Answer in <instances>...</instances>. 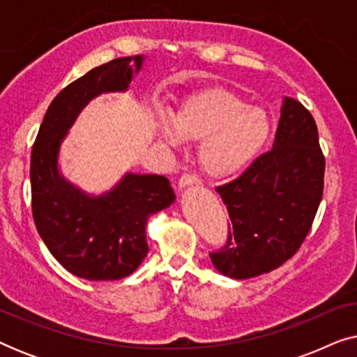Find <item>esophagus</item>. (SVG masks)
<instances>
[{
  "label": "esophagus",
  "instance_id": "34e87169",
  "mask_svg": "<svg viewBox=\"0 0 357 357\" xmlns=\"http://www.w3.org/2000/svg\"><path fill=\"white\" fill-rule=\"evenodd\" d=\"M199 183V178L197 174L193 172H183L182 175H180L178 178V187H187V185H198Z\"/></svg>",
  "mask_w": 357,
  "mask_h": 357
}]
</instances>
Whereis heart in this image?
Here are the masks:
<instances>
[{"mask_svg": "<svg viewBox=\"0 0 357 357\" xmlns=\"http://www.w3.org/2000/svg\"><path fill=\"white\" fill-rule=\"evenodd\" d=\"M162 138L170 144L203 141L199 162L208 175L226 178L245 169L266 144L271 121L265 110L250 107L226 89H204L190 96L175 112L174 120L159 123Z\"/></svg>", "mask_w": 357, "mask_h": 357, "instance_id": "heart-1", "label": "heart"}]
</instances>
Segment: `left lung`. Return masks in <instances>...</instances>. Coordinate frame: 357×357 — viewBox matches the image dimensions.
Wrapping results in <instances>:
<instances>
[{"instance_id":"8db88e82","label":"left lung","mask_w":357,"mask_h":357,"mask_svg":"<svg viewBox=\"0 0 357 357\" xmlns=\"http://www.w3.org/2000/svg\"><path fill=\"white\" fill-rule=\"evenodd\" d=\"M325 155L314 116L284 97L273 149L237 178L219 185L226 204L227 238L209 253L222 275L248 280L296 255L314 224L324 195Z\"/></svg>"}]
</instances>
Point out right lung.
Masks as SVG:
<instances>
[{
    "mask_svg": "<svg viewBox=\"0 0 357 357\" xmlns=\"http://www.w3.org/2000/svg\"><path fill=\"white\" fill-rule=\"evenodd\" d=\"M143 56L115 58L60 91L48 107L31 158L32 216L42 241L73 275L89 281L128 276L148 255L146 219L174 203L162 175L128 174L112 192L91 198L58 174L61 139L87 102L125 91Z\"/></svg>",
    "mask_w": 357,
    "mask_h": 357,
    "instance_id": "obj_1",
    "label": "right lung"
}]
</instances>
